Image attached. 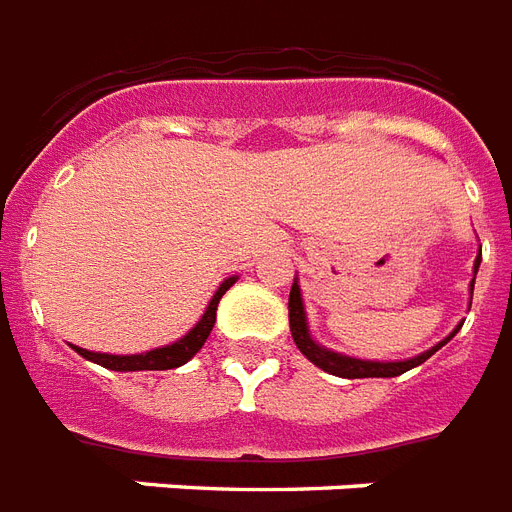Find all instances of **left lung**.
Masks as SVG:
<instances>
[{"label": "left lung", "mask_w": 512, "mask_h": 512, "mask_svg": "<svg viewBox=\"0 0 512 512\" xmlns=\"http://www.w3.org/2000/svg\"><path fill=\"white\" fill-rule=\"evenodd\" d=\"M478 265H481V255L476 257V265L473 271L478 273ZM473 284H476V276L470 281V300H473ZM462 327V324H460ZM460 327L454 329L452 335L441 340L438 345H433L430 350L420 353V356L406 358V361H364V358H350L342 356V353H335V350L324 348L319 342L311 337V329H308V321H305V308H303V295H300V284H292V292H289V329H292V337H295V345L300 348L308 361L324 369L329 374H337V377H345V380H358V377H398V374L409 372L414 366H420L422 361H428L438 348H444L446 342L452 340Z\"/></svg>", "instance_id": "obj_1"}]
</instances>
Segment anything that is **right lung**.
<instances>
[{
	"mask_svg": "<svg viewBox=\"0 0 512 512\" xmlns=\"http://www.w3.org/2000/svg\"><path fill=\"white\" fill-rule=\"evenodd\" d=\"M236 284V276L231 279H225L220 287H217L215 297L209 300L207 311L199 319V324L183 335L172 345H164V348H154L148 350V353H135V356H111V353H92V350L76 348L82 358L87 361H95V364L106 366V369H114V372H162V369H175V366H183L185 361H191L196 353L201 350V345L207 342L209 332L215 327V316H217V303H220V297L228 292V289Z\"/></svg>",
	"mask_w": 512,
	"mask_h": 512,
	"instance_id": "1",
	"label": "right lung"
}]
</instances>
